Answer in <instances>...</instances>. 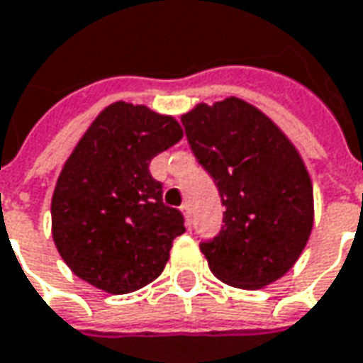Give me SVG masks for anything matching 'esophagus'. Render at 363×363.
<instances>
[{"label":"esophagus","mask_w":363,"mask_h":363,"mask_svg":"<svg viewBox=\"0 0 363 363\" xmlns=\"http://www.w3.org/2000/svg\"><path fill=\"white\" fill-rule=\"evenodd\" d=\"M179 209H182V213H184V217H186L187 227H191V209H189V206H187V203H184V206L179 207Z\"/></svg>","instance_id":"34e87169"}]
</instances>
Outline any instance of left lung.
Segmentation results:
<instances>
[{"label": "left lung", "mask_w": 363, "mask_h": 363, "mask_svg": "<svg viewBox=\"0 0 363 363\" xmlns=\"http://www.w3.org/2000/svg\"><path fill=\"white\" fill-rule=\"evenodd\" d=\"M197 162L217 184L223 227L199 245L215 277L257 291L294 267L314 225V194L298 150L264 112L229 96L182 116Z\"/></svg>", "instance_id": "left-lung-1"}]
</instances>
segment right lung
Returning a JSON list of instances; mask_svg holds the SVG:
<instances>
[{
  "label": "right lung",
  "mask_w": 363,
  "mask_h": 363,
  "mask_svg": "<svg viewBox=\"0 0 363 363\" xmlns=\"http://www.w3.org/2000/svg\"><path fill=\"white\" fill-rule=\"evenodd\" d=\"M184 138L174 116L144 104L102 110L65 162L51 199L57 251L79 279L108 294L156 281L184 215L162 201L150 162Z\"/></svg>",
  "instance_id": "add662e5"
}]
</instances>
